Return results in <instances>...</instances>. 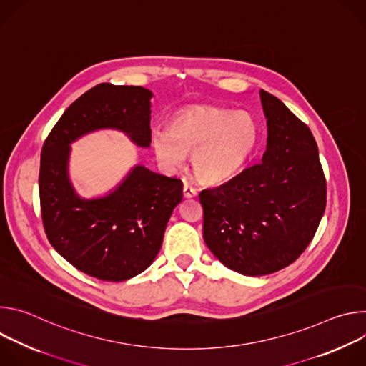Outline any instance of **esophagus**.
Instances as JSON below:
<instances>
[{"label": "esophagus", "mask_w": 366, "mask_h": 366, "mask_svg": "<svg viewBox=\"0 0 366 366\" xmlns=\"http://www.w3.org/2000/svg\"><path fill=\"white\" fill-rule=\"evenodd\" d=\"M195 195H197V189H195L192 185H189L188 182H185V184H184V197L192 198V197H195Z\"/></svg>", "instance_id": "obj_1"}]
</instances>
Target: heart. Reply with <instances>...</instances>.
<instances>
[{
    "label": "heart",
    "instance_id": "b5f03b06",
    "mask_svg": "<svg viewBox=\"0 0 366 366\" xmlns=\"http://www.w3.org/2000/svg\"><path fill=\"white\" fill-rule=\"evenodd\" d=\"M259 137V126L249 113L194 106L175 116L168 132L153 133L152 143L164 167L179 168L185 153H192V168L199 179L223 182L250 159Z\"/></svg>",
    "mask_w": 366,
    "mask_h": 366
}]
</instances>
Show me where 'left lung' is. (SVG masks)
Returning a JSON list of instances; mask_svg holds the SVG:
<instances>
[{
  "mask_svg": "<svg viewBox=\"0 0 366 366\" xmlns=\"http://www.w3.org/2000/svg\"><path fill=\"white\" fill-rule=\"evenodd\" d=\"M268 124L262 161L199 192L202 236L227 268L249 277L288 265L315 237L327 187L311 130L275 95L260 89Z\"/></svg>",
  "mask_w": 366,
  "mask_h": 366,
  "instance_id": "left-lung-1",
  "label": "left lung"
}]
</instances>
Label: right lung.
<instances>
[{
	"label": "right lung",
	"mask_w": 366,
	"mask_h": 366,
	"mask_svg": "<svg viewBox=\"0 0 366 366\" xmlns=\"http://www.w3.org/2000/svg\"><path fill=\"white\" fill-rule=\"evenodd\" d=\"M150 97L142 86L98 84L71 104L41 147L39 194L46 236L71 265L102 281H126L153 262L182 199V182L136 167L107 197L81 199L68 179L69 143L92 130L119 129L147 147Z\"/></svg>",
	"instance_id": "add662e5"
}]
</instances>
